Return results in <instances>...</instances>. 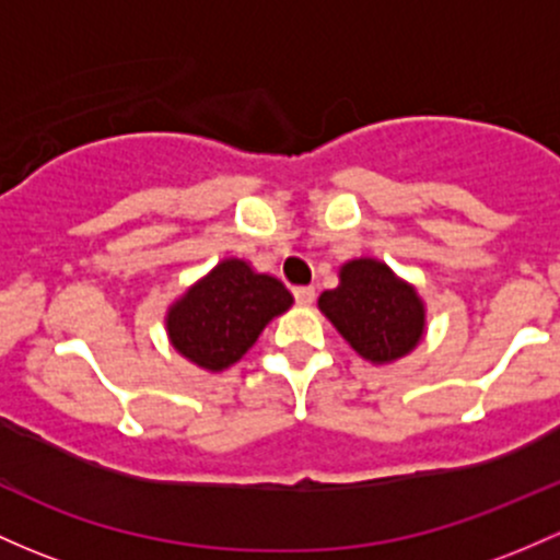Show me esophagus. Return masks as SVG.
Wrapping results in <instances>:
<instances>
[{
  "instance_id": "obj_1",
  "label": "esophagus",
  "mask_w": 560,
  "mask_h": 560,
  "mask_svg": "<svg viewBox=\"0 0 560 560\" xmlns=\"http://www.w3.org/2000/svg\"><path fill=\"white\" fill-rule=\"evenodd\" d=\"M293 296H296L299 304H312L315 302V288L312 285H302V288H293Z\"/></svg>"
}]
</instances>
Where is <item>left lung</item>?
Listing matches in <instances>:
<instances>
[{"label": "left lung", "mask_w": 560, "mask_h": 560, "mask_svg": "<svg viewBox=\"0 0 560 560\" xmlns=\"http://www.w3.org/2000/svg\"><path fill=\"white\" fill-rule=\"evenodd\" d=\"M317 306L347 345L376 365L417 350L424 336V302L417 288L376 258L347 261L339 285L323 291Z\"/></svg>", "instance_id": "1"}]
</instances>
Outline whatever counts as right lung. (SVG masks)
I'll return each mask as SVG.
<instances>
[{"mask_svg": "<svg viewBox=\"0 0 560 560\" xmlns=\"http://www.w3.org/2000/svg\"><path fill=\"white\" fill-rule=\"evenodd\" d=\"M291 304V291L278 278L256 272L243 258H224L167 306L165 328L186 360L215 374L237 363Z\"/></svg>", "mask_w": 560, "mask_h": 560, "instance_id": "right-lung-1", "label": "right lung"}]
</instances>
